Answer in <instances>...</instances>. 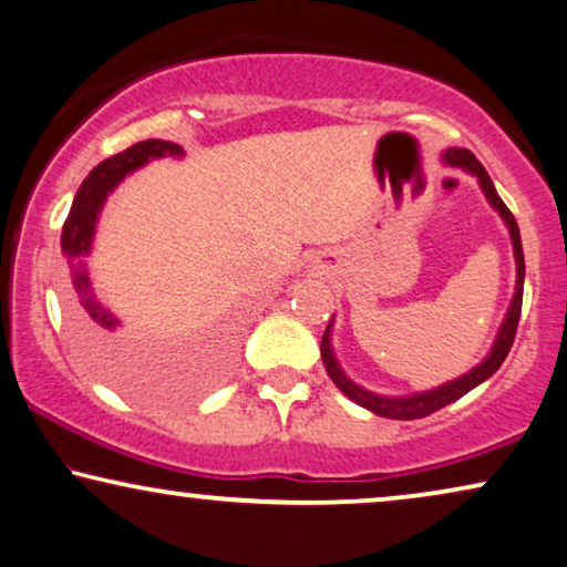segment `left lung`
<instances>
[{"instance_id": "8db88e82", "label": "left lung", "mask_w": 567, "mask_h": 567, "mask_svg": "<svg viewBox=\"0 0 567 567\" xmlns=\"http://www.w3.org/2000/svg\"><path fill=\"white\" fill-rule=\"evenodd\" d=\"M444 162H446V165L462 167V169H467V173L475 175L480 188H483V193H485V198L491 200V206L501 214V219L506 221L508 235H511V245H514V258H516V293H514V299H511L506 320H503L498 336H495V343L491 348V353H487L475 369L467 371V374H462L460 379H454V382H446V384L436 386V390L415 392V394H408V398H382V394H374V392L363 390V386H359L355 382H351V379L346 377V371L340 369L336 353H332V346H330L332 320H330L328 330H324V336H322V346H320L322 363H324V369H328L330 379L336 382V386L346 394V398H351L355 402V405L367 408V410H371V413H377L382 417H394V421H415V417H425V415L436 413V410L452 405L454 400H460L462 394L475 390V386L483 384L485 379H491L495 371L501 369V363L506 361V355H508L511 346H514V338H516L518 317H522L524 250H522V235H518V224L514 219V214H511L508 206L503 204L498 190H495V185L491 181V175L485 173V167L480 165L477 157L470 150H449V152H444Z\"/></svg>"}]
</instances>
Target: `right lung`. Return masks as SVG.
<instances>
[{
	"label": "right lung",
	"instance_id": "obj_1",
	"mask_svg": "<svg viewBox=\"0 0 567 567\" xmlns=\"http://www.w3.org/2000/svg\"><path fill=\"white\" fill-rule=\"evenodd\" d=\"M157 157H183V146L162 138H146L100 162L76 190L72 212L61 229V252L66 258V315L80 338V348L100 377L118 384L123 392L138 400L169 398L177 384L169 377V361L154 351L144 338L121 332V320L97 299L87 274V255L92 250L97 216L103 212L107 193H113L123 177Z\"/></svg>",
	"mask_w": 567,
	"mask_h": 567
}]
</instances>
